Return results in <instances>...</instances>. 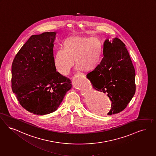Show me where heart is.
<instances>
[{
  "label": "heart",
  "mask_w": 156,
  "mask_h": 156,
  "mask_svg": "<svg viewBox=\"0 0 156 156\" xmlns=\"http://www.w3.org/2000/svg\"><path fill=\"white\" fill-rule=\"evenodd\" d=\"M103 54V45L98 38L71 37L63 42L62 50L55 53V67L61 75H67L75 60L77 69L92 72L100 66Z\"/></svg>",
  "instance_id": "heart-1"
}]
</instances>
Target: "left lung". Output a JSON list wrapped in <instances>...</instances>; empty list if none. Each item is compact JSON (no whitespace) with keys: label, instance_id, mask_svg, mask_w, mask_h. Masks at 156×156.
<instances>
[{"label":"left lung","instance_id":"8db88e82","mask_svg":"<svg viewBox=\"0 0 156 156\" xmlns=\"http://www.w3.org/2000/svg\"><path fill=\"white\" fill-rule=\"evenodd\" d=\"M100 66L87 75L92 87L107 94L112 115L122 112L135 94V71L125 44L119 39H106Z\"/></svg>","mask_w":156,"mask_h":156}]
</instances>
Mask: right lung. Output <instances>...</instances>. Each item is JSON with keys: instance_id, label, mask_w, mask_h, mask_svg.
<instances>
[{"instance_id": "right-lung-1", "label": "right lung", "mask_w": 156, "mask_h": 156, "mask_svg": "<svg viewBox=\"0 0 156 156\" xmlns=\"http://www.w3.org/2000/svg\"><path fill=\"white\" fill-rule=\"evenodd\" d=\"M56 35L46 32L32 35L12 62V92L22 107L34 114L55 112L72 87L71 81L55 67Z\"/></svg>"}]
</instances>
